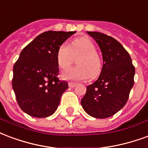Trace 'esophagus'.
<instances>
[{
	"instance_id": "esophagus-1",
	"label": "esophagus",
	"mask_w": 148,
	"mask_h": 148,
	"mask_svg": "<svg viewBox=\"0 0 148 148\" xmlns=\"http://www.w3.org/2000/svg\"><path fill=\"white\" fill-rule=\"evenodd\" d=\"M75 86H76V84H75V83H72V82H69V87H71V88L75 87Z\"/></svg>"
}]
</instances>
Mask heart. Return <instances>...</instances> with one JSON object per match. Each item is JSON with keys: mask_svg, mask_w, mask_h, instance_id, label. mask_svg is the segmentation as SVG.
<instances>
[{"mask_svg": "<svg viewBox=\"0 0 148 148\" xmlns=\"http://www.w3.org/2000/svg\"><path fill=\"white\" fill-rule=\"evenodd\" d=\"M77 66L67 70L61 75L65 80L79 81L95 78L102 71V62L98 54L95 43L87 37L76 38L71 45L61 44L57 52V61L61 69L65 70L78 58Z\"/></svg>", "mask_w": 148, "mask_h": 148, "instance_id": "1", "label": "heart"}]
</instances>
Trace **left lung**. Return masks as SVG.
Masks as SVG:
<instances>
[{"instance_id":"obj_1","label":"left lung","mask_w":148,"mask_h":148,"mask_svg":"<svg viewBox=\"0 0 148 148\" xmlns=\"http://www.w3.org/2000/svg\"><path fill=\"white\" fill-rule=\"evenodd\" d=\"M87 34L98 43L103 65L99 79L87 87L81 105L91 117L106 118L126 104L134 84L135 67L129 53L114 38L95 31Z\"/></svg>"}]
</instances>
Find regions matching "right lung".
<instances>
[{
    "label": "right lung",
    "instance_id": "1",
    "mask_svg": "<svg viewBox=\"0 0 148 148\" xmlns=\"http://www.w3.org/2000/svg\"><path fill=\"white\" fill-rule=\"evenodd\" d=\"M75 31L43 32L20 53L13 66L12 87L19 107L31 117L52 115L69 88L58 78L57 52Z\"/></svg>",
    "mask_w": 148,
    "mask_h": 148
}]
</instances>
